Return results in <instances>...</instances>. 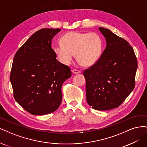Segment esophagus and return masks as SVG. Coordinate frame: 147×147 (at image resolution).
I'll use <instances>...</instances> for the list:
<instances>
[{
	"mask_svg": "<svg viewBox=\"0 0 147 147\" xmlns=\"http://www.w3.org/2000/svg\"><path fill=\"white\" fill-rule=\"evenodd\" d=\"M72 72L74 74H80L81 73V71L79 70H77V69H73L72 70Z\"/></svg>",
	"mask_w": 147,
	"mask_h": 147,
	"instance_id": "1",
	"label": "esophagus"
}]
</instances>
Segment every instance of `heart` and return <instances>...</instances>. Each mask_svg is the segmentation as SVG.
<instances>
[{"mask_svg": "<svg viewBox=\"0 0 147 147\" xmlns=\"http://www.w3.org/2000/svg\"><path fill=\"white\" fill-rule=\"evenodd\" d=\"M62 44L55 46V54L62 64L69 65L75 55L82 65L90 66L95 64L100 57L103 43L96 32H80L71 31L61 38Z\"/></svg>", "mask_w": 147, "mask_h": 147, "instance_id": "b5f03b06", "label": "heart"}]
</instances>
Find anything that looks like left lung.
Wrapping results in <instances>:
<instances>
[{
    "label": "left lung",
    "instance_id": "left-lung-1",
    "mask_svg": "<svg viewBox=\"0 0 147 147\" xmlns=\"http://www.w3.org/2000/svg\"><path fill=\"white\" fill-rule=\"evenodd\" d=\"M107 47L99 60L83 71L86 101L92 109L117 108L135 87L137 60L132 47L125 39L109 29L99 28Z\"/></svg>",
    "mask_w": 147,
    "mask_h": 147
}]
</instances>
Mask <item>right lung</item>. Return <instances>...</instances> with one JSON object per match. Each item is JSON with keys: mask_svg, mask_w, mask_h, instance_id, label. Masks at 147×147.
Returning <instances> with one entry per match:
<instances>
[{"mask_svg": "<svg viewBox=\"0 0 147 147\" xmlns=\"http://www.w3.org/2000/svg\"><path fill=\"white\" fill-rule=\"evenodd\" d=\"M60 29H42L16 53L10 79L16 101L29 113H53L62 100V84L72 75L56 59L51 41Z\"/></svg>", "mask_w": 147, "mask_h": 147, "instance_id": "add662e5", "label": "right lung"}]
</instances>
